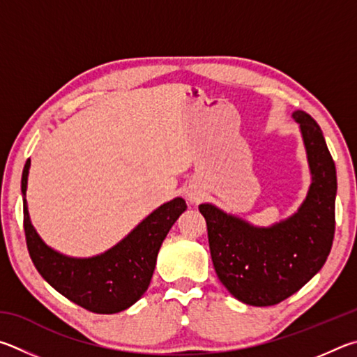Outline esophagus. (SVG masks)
I'll list each match as a JSON object with an SVG mask.
<instances>
[{
	"instance_id": "obj_1",
	"label": "esophagus",
	"mask_w": 357,
	"mask_h": 357,
	"mask_svg": "<svg viewBox=\"0 0 357 357\" xmlns=\"http://www.w3.org/2000/svg\"><path fill=\"white\" fill-rule=\"evenodd\" d=\"M199 197H201V192H197L196 190H191L190 191V201L191 202H197Z\"/></svg>"
}]
</instances>
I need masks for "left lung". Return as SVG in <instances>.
Masks as SVG:
<instances>
[{"mask_svg": "<svg viewBox=\"0 0 357 357\" xmlns=\"http://www.w3.org/2000/svg\"><path fill=\"white\" fill-rule=\"evenodd\" d=\"M312 172L298 213L273 227H254L211 204L199 205L207 221L210 254L222 285L249 305H274L321 270L335 232L337 175L318 123L295 111Z\"/></svg>", "mask_w": 357, "mask_h": 357, "instance_id": "1", "label": "left lung"}]
</instances>
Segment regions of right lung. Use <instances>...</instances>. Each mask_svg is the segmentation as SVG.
<instances>
[{"label":"right lung","mask_w":357,"mask_h":357,"mask_svg":"<svg viewBox=\"0 0 357 357\" xmlns=\"http://www.w3.org/2000/svg\"><path fill=\"white\" fill-rule=\"evenodd\" d=\"M29 165L28 160L23 167V196ZM185 210L182 197L161 205L114 248L91 259H72L48 248L29 221L26 199H23V227L29 257L54 290L93 314H117L147 290L161 243Z\"/></svg>","instance_id":"1"}]
</instances>
